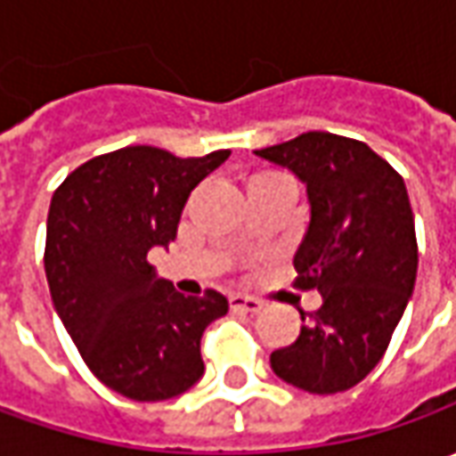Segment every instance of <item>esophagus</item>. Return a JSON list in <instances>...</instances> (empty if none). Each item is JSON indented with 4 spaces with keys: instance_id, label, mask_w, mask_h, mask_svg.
Returning <instances> with one entry per match:
<instances>
[{
    "instance_id": "1",
    "label": "esophagus",
    "mask_w": 456,
    "mask_h": 456,
    "mask_svg": "<svg viewBox=\"0 0 456 456\" xmlns=\"http://www.w3.org/2000/svg\"><path fill=\"white\" fill-rule=\"evenodd\" d=\"M231 306L236 309V312H248V314H256V312H261L264 305L254 299V297H243V294H236V297H231Z\"/></svg>"
}]
</instances>
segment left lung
Listing matches in <instances>:
<instances>
[{"label": "left lung", "instance_id": "1", "mask_svg": "<svg viewBox=\"0 0 456 456\" xmlns=\"http://www.w3.org/2000/svg\"><path fill=\"white\" fill-rule=\"evenodd\" d=\"M306 184L309 228L294 254L297 289H317L322 306L302 314V332L273 350L281 380L309 394H340L376 368L419 266L403 177L358 139L306 132L256 150Z\"/></svg>", "mask_w": 456, "mask_h": 456}]
</instances>
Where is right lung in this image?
Wrapping results in <instances>:
<instances>
[{"label":"right lung","instance_id":"right-lung-1","mask_svg":"<svg viewBox=\"0 0 456 456\" xmlns=\"http://www.w3.org/2000/svg\"><path fill=\"white\" fill-rule=\"evenodd\" d=\"M228 157L124 147L73 169L50 200L45 276L55 312L91 373L132 401H167L202 378L200 338L228 299L184 297L157 279L147 254L175 240L190 192Z\"/></svg>","mask_w":456,"mask_h":456}]
</instances>
